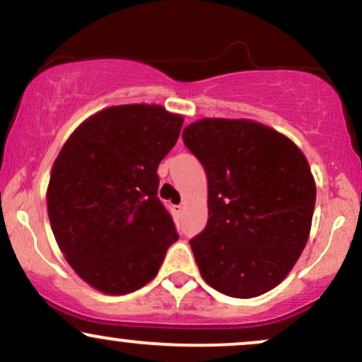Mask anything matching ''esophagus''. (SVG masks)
<instances>
[{
    "label": "esophagus",
    "instance_id": "34e87169",
    "mask_svg": "<svg viewBox=\"0 0 362 362\" xmlns=\"http://www.w3.org/2000/svg\"><path fill=\"white\" fill-rule=\"evenodd\" d=\"M175 213L180 216L182 213H184V204H178V206H175Z\"/></svg>",
    "mask_w": 362,
    "mask_h": 362
}]
</instances>
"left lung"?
<instances>
[{
  "label": "left lung",
  "instance_id": "obj_1",
  "mask_svg": "<svg viewBox=\"0 0 362 362\" xmlns=\"http://www.w3.org/2000/svg\"><path fill=\"white\" fill-rule=\"evenodd\" d=\"M182 138L207 175L209 218L190 240L202 279L242 300L274 289L310 236L317 185L306 156L252 119H199Z\"/></svg>",
  "mask_w": 362,
  "mask_h": 362
}]
</instances>
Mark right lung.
<instances>
[{
	"instance_id": "obj_1",
	"label": "right lung",
	"mask_w": 362,
	"mask_h": 362,
	"mask_svg": "<svg viewBox=\"0 0 362 362\" xmlns=\"http://www.w3.org/2000/svg\"><path fill=\"white\" fill-rule=\"evenodd\" d=\"M184 115L156 103L107 107L54 160L47 214L57 247L91 288L119 296L155 279L178 235L158 194V165Z\"/></svg>"
}]
</instances>
